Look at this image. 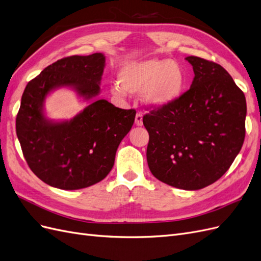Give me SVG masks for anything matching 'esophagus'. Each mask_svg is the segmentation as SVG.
Wrapping results in <instances>:
<instances>
[{"label": "esophagus", "instance_id": "esophagus-1", "mask_svg": "<svg viewBox=\"0 0 261 261\" xmlns=\"http://www.w3.org/2000/svg\"><path fill=\"white\" fill-rule=\"evenodd\" d=\"M135 124H136L137 126H143V114H141L140 112L136 114Z\"/></svg>", "mask_w": 261, "mask_h": 261}]
</instances>
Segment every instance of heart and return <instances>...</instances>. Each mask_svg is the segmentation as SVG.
Returning a JSON list of instances; mask_svg holds the SVG:
<instances>
[{
    "label": "heart",
    "mask_w": 261,
    "mask_h": 261,
    "mask_svg": "<svg viewBox=\"0 0 261 261\" xmlns=\"http://www.w3.org/2000/svg\"><path fill=\"white\" fill-rule=\"evenodd\" d=\"M118 84L111 91L117 97L126 92L143 91L146 103L163 108L176 101L183 94L187 77L179 64L171 60L150 59L125 64L118 72Z\"/></svg>",
    "instance_id": "heart-1"
}]
</instances>
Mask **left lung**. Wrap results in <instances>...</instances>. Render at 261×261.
Instances as JSON below:
<instances>
[{
	"instance_id": "left-lung-1",
	"label": "left lung",
	"mask_w": 261,
	"mask_h": 261,
	"mask_svg": "<svg viewBox=\"0 0 261 261\" xmlns=\"http://www.w3.org/2000/svg\"><path fill=\"white\" fill-rule=\"evenodd\" d=\"M194 81L173 103L143 118L148 167L170 186L196 191L231 167L245 138L246 99L226 70L198 57L185 59Z\"/></svg>"
}]
</instances>
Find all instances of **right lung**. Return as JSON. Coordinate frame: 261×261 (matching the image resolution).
<instances>
[{"mask_svg":"<svg viewBox=\"0 0 261 261\" xmlns=\"http://www.w3.org/2000/svg\"><path fill=\"white\" fill-rule=\"evenodd\" d=\"M105 66L102 53L61 59L23 90L16 134L29 168L45 184L74 191L99 183L112 170L117 147L130 130L136 111L96 99ZM63 86L92 103L70 120H49L45 99Z\"/></svg>","mask_w":261,"mask_h":261,"instance_id":"obj_1","label":"right lung"}]
</instances>
